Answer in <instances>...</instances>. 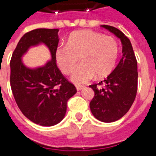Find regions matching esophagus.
<instances>
[{
    "mask_svg": "<svg viewBox=\"0 0 156 156\" xmlns=\"http://www.w3.org/2000/svg\"><path fill=\"white\" fill-rule=\"evenodd\" d=\"M76 88H77V90L78 91H80V90H83L84 87L83 86H80V85H78V86H76Z\"/></svg>",
    "mask_w": 156,
    "mask_h": 156,
    "instance_id": "34e87169",
    "label": "esophagus"
}]
</instances>
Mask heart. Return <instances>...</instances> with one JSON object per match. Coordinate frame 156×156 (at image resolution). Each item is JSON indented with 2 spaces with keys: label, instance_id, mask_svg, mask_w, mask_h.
Masks as SVG:
<instances>
[{
  "label": "heart",
  "instance_id": "heart-1",
  "mask_svg": "<svg viewBox=\"0 0 156 156\" xmlns=\"http://www.w3.org/2000/svg\"><path fill=\"white\" fill-rule=\"evenodd\" d=\"M119 45L113 37L105 36L91 30H81L71 33L66 46L55 49V60L63 74H70L80 58L82 64L71 76L75 84H84L95 75L98 78L107 77L116 64Z\"/></svg>",
  "mask_w": 156,
  "mask_h": 156
}]
</instances>
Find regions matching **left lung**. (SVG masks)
<instances>
[{
  "label": "left lung",
  "instance_id": "8db88e82",
  "mask_svg": "<svg viewBox=\"0 0 156 156\" xmlns=\"http://www.w3.org/2000/svg\"><path fill=\"white\" fill-rule=\"evenodd\" d=\"M101 27L120 40L123 55L115 70L98 83L104 84V88H98L97 84L89 85L94 91L89 106L97 119L111 123L123 117L134 103L137 93V61L130 41L123 32L111 26Z\"/></svg>",
  "mask_w": 156,
  "mask_h": 156
}]
</instances>
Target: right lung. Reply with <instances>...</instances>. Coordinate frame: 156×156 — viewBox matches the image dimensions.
Wrapping results in <instances>:
<instances>
[{
	"label": "right lung",
	"instance_id": "right-lung-1",
	"mask_svg": "<svg viewBox=\"0 0 156 156\" xmlns=\"http://www.w3.org/2000/svg\"><path fill=\"white\" fill-rule=\"evenodd\" d=\"M58 29L39 28L26 33L20 39L11 60V88L16 103L28 119L41 126H52L62 120L67 102L77 89L62 74L55 60ZM43 44L51 59L44 65L31 68L22 58L31 47Z\"/></svg>",
	"mask_w": 156,
	"mask_h": 156
}]
</instances>
